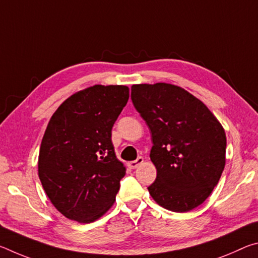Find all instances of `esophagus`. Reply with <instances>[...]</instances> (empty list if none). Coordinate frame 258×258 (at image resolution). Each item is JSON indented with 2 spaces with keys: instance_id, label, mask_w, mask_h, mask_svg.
Segmentation results:
<instances>
[{
  "instance_id": "34e87169",
  "label": "esophagus",
  "mask_w": 258,
  "mask_h": 258,
  "mask_svg": "<svg viewBox=\"0 0 258 258\" xmlns=\"http://www.w3.org/2000/svg\"><path fill=\"white\" fill-rule=\"evenodd\" d=\"M142 163H143L142 157H138V158L135 159V160H132V161H130V163H127V166H128L131 169H134V168H137L138 166L140 164H142Z\"/></svg>"
}]
</instances>
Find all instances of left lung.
<instances>
[{
	"instance_id": "obj_1",
	"label": "left lung",
	"mask_w": 258,
	"mask_h": 258,
	"mask_svg": "<svg viewBox=\"0 0 258 258\" xmlns=\"http://www.w3.org/2000/svg\"><path fill=\"white\" fill-rule=\"evenodd\" d=\"M137 111L150 130L156 181L148 186L157 204L189 212L212 194L225 166L226 137L216 117L194 95L166 83L131 89Z\"/></svg>"
}]
</instances>
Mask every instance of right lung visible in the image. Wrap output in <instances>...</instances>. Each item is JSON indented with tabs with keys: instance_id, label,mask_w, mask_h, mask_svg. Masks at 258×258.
<instances>
[{
	"instance_id": "1",
	"label": "right lung",
	"mask_w": 258,
	"mask_h": 258,
	"mask_svg": "<svg viewBox=\"0 0 258 258\" xmlns=\"http://www.w3.org/2000/svg\"><path fill=\"white\" fill-rule=\"evenodd\" d=\"M128 97L127 86L94 85L69 97L47 124L38 176L69 220L90 223L115 202L125 167L116 158L111 130Z\"/></svg>"
}]
</instances>
